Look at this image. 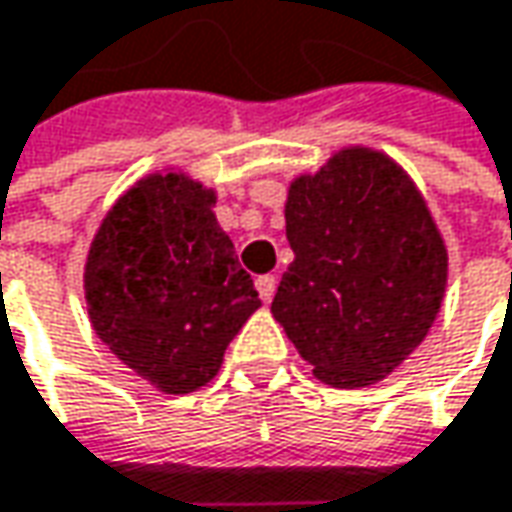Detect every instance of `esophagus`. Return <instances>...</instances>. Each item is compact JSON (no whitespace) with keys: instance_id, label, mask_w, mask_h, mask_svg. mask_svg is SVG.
I'll list each match as a JSON object with an SVG mask.
<instances>
[{"instance_id":"obj_1","label":"esophagus","mask_w":512,"mask_h":512,"mask_svg":"<svg viewBox=\"0 0 512 512\" xmlns=\"http://www.w3.org/2000/svg\"><path fill=\"white\" fill-rule=\"evenodd\" d=\"M257 292H260V298L263 300H272L275 298V289H278V278L275 275H260V278L255 280Z\"/></svg>"}]
</instances>
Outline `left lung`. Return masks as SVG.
<instances>
[{"label": "left lung", "instance_id": "left-lung-1", "mask_svg": "<svg viewBox=\"0 0 512 512\" xmlns=\"http://www.w3.org/2000/svg\"><path fill=\"white\" fill-rule=\"evenodd\" d=\"M295 260L272 315L332 387H367L424 341L441 309L447 249L412 180L367 148L335 154L289 189Z\"/></svg>", "mask_w": 512, "mask_h": 512}]
</instances>
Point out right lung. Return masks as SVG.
Segmentation results:
<instances>
[{"label": "right lung", "instance_id": "right-lung-1", "mask_svg": "<svg viewBox=\"0 0 512 512\" xmlns=\"http://www.w3.org/2000/svg\"><path fill=\"white\" fill-rule=\"evenodd\" d=\"M85 300L108 349L171 395L209 384L260 306L214 220V194L183 174L145 177L108 212L85 266Z\"/></svg>", "mask_w": 512, "mask_h": 512}]
</instances>
